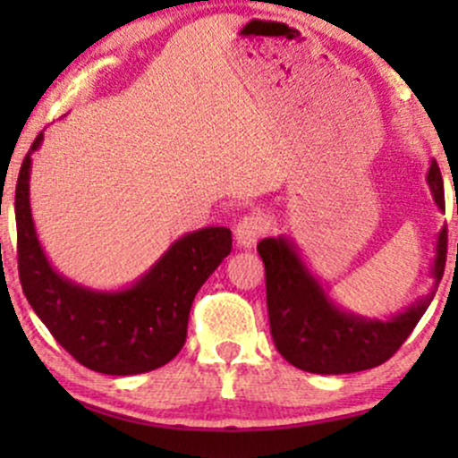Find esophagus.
Listing matches in <instances>:
<instances>
[{
  "label": "esophagus",
  "instance_id": "1",
  "mask_svg": "<svg viewBox=\"0 0 458 458\" xmlns=\"http://www.w3.org/2000/svg\"><path fill=\"white\" fill-rule=\"evenodd\" d=\"M267 230V217L265 213L254 211V213H247L245 217L239 219L234 228V236H236V243L241 247H251L256 245V241L265 234Z\"/></svg>",
  "mask_w": 458,
  "mask_h": 458
}]
</instances>
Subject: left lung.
Listing matches in <instances>:
<instances>
[{
    "instance_id": "8db88e82",
    "label": "left lung",
    "mask_w": 458,
    "mask_h": 458,
    "mask_svg": "<svg viewBox=\"0 0 458 458\" xmlns=\"http://www.w3.org/2000/svg\"><path fill=\"white\" fill-rule=\"evenodd\" d=\"M428 187L439 208L445 207L444 178L430 163ZM458 213V208H456ZM433 262L435 286L427 297L387 320L344 312L323 291L317 277L299 259L293 241L262 239L259 254L265 262L267 310L273 343L286 361L317 375H346L381 366L401 349L418 320L427 312L439 286L448 251V230H441Z\"/></svg>"
}]
</instances>
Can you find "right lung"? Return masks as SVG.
<instances>
[{
    "label": "right lung",
    "mask_w": 458,
    "mask_h": 458,
    "mask_svg": "<svg viewBox=\"0 0 458 458\" xmlns=\"http://www.w3.org/2000/svg\"><path fill=\"white\" fill-rule=\"evenodd\" d=\"M40 141L43 133L25 155L14 193L19 280L30 306L57 343L94 372L127 377L165 366L185 344L193 297L230 254L233 233L211 225L181 236L124 291L79 286L49 265L36 236L30 167Z\"/></svg>",
    "instance_id": "right-lung-1"
}]
</instances>
